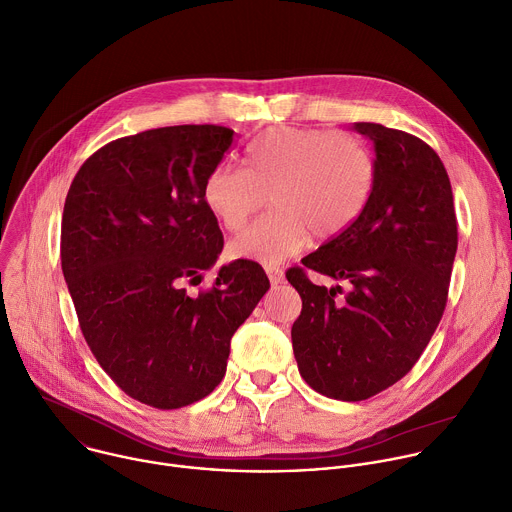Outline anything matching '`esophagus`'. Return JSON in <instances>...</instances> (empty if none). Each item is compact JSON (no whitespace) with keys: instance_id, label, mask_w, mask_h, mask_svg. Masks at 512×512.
<instances>
[{"instance_id":"34e87169","label":"esophagus","mask_w":512,"mask_h":512,"mask_svg":"<svg viewBox=\"0 0 512 512\" xmlns=\"http://www.w3.org/2000/svg\"><path fill=\"white\" fill-rule=\"evenodd\" d=\"M266 272H268V278H270V284H272V286H278V284L284 282V272H282V270H278V268H266Z\"/></svg>"}]
</instances>
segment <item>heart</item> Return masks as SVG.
I'll return each mask as SVG.
<instances>
[{"label":"heart","instance_id":"b5f03b06","mask_svg":"<svg viewBox=\"0 0 512 512\" xmlns=\"http://www.w3.org/2000/svg\"><path fill=\"white\" fill-rule=\"evenodd\" d=\"M374 160L350 134L276 128L246 150V170L212 168L202 184L208 212L240 232L270 198L272 214L232 240L234 258L278 266L306 248L310 236L332 240L362 214L372 194Z\"/></svg>","mask_w":512,"mask_h":512}]
</instances>
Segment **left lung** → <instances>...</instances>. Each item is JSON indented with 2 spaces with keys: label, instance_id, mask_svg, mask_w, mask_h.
<instances>
[{
  "label": "left lung",
  "instance_id": "obj_1",
  "mask_svg": "<svg viewBox=\"0 0 512 512\" xmlns=\"http://www.w3.org/2000/svg\"><path fill=\"white\" fill-rule=\"evenodd\" d=\"M374 146V184L366 208L340 236L302 264L352 290L312 284L286 272L302 298L292 326L300 376L316 392L366 400L398 382L434 334L448 296L458 230L448 174L436 152L400 130L356 122Z\"/></svg>",
  "mask_w": 512,
  "mask_h": 512
}]
</instances>
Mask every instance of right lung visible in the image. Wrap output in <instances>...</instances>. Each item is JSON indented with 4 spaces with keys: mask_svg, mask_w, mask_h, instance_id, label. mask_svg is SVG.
<instances>
[{
    "mask_svg": "<svg viewBox=\"0 0 512 512\" xmlns=\"http://www.w3.org/2000/svg\"><path fill=\"white\" fill-rule=\"evenodd\" d=\"M234 142L224 126H170L120 138L76 174L62 218V270L84 338L134 400L172 410L224 378L230 340L270 288L250 260L224 264L202 184Z\"/></svg>",
    "mask_w": 512,
    "mask_h": 512,
    "instance_id": "1",
    "label": "right lung"
}]
</instances>
